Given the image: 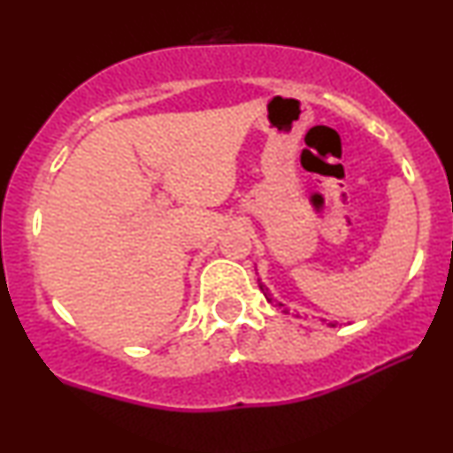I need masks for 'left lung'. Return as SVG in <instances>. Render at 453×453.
Segmentation results:
<instances>
[{
  "label": "left lung",
  "instance_id": "obj_1",
  "mask_svg": "<svg viewBox=\"0 0 453 453\" xmlns=\"http://www.w3.org/2000/svg\"><path fill=\"white\" fill-rule=\"evenodd\" d=\"M259 289H262L264 296H266V300H268V303H274V296L270 294V289L266 288V285H264V283H259ZM277 304H279V306H285L283 303H277ZM327 326H330V327H334L336 324H327Z\"/></svg>",
  "mask_w": 453,
  "mask_h": 453
}]
</instances>
